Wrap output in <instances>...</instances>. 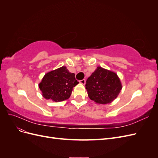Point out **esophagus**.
<instances>
[{"mask_svg": "<svg viewBox=\"0 0 158 158\" xmlns=\"http://www.w3.org/2000/svg\"><path fill=\"white\" fill-rule=\"evenodd\" d=\"M79 82H80V84H82L84 85V84H85V79H83V80H80V81H79Z\"/></svg>", "mask_w": 158, "mask_h": 158, "instance_id": "obj_1", "label": "esophagus"}]
</instances>
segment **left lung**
Wrapping results in <instances>:
<instances>
[{"instance_id":"left-lung-1","label":"left lung","mask_w":158,"mask_h":158,"mask_svg":"<svg viewBox=\"0 0 158 158\" xmlns=\"http://www.w3.org/2000/svg\"><path fill=\"white\" fill-rule=\"evenodd\" d=\"M88 97L95 103L107 104L115 99L122 89L116 73L98 66L86 80Z\"/></svg>"}]
</instances>
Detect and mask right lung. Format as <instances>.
Masks as SVG:
<instances>
[{
	"label": "right lung",
	"mask_w": 158,
	"mask_h": 158,
	"mask_svg": "<svg viewBox=\"0 0 158 158\" xmlns=\"http://www.w3.org/2000/svg\"><path fill=\"white\" fill-rule=\"evenodd\" d=\"M78 83L75 74L70 73L66 66H62L45 74L39 88L44 98L58 102L68 99Z\"/></svg>",
	"instance_id": "obj_1"
}]
</instances>
